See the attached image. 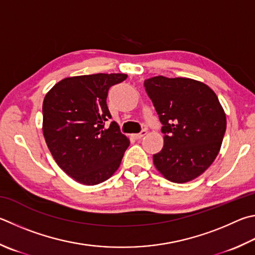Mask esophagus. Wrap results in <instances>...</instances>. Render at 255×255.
I'll list each match as a JSON object with an SVG mask.
<instances>
[{
    "label": "esophagus",
    "instance_id": "1",
    "mask_svg": "<svg viewBox=\"0 0 255 255\" xmlns=\"http://www.w3.org/2000/svg\"><path fill=\"white\" fill-rule=\"evenodd\" d=\"M147 133V131L145 130V129H143V130H141L139 133H133V138H136V139H140V138H142L143 136H145Z\"/></svg>",
    "mask_w": 255,
    "mask_h": 255
}]
</instances>
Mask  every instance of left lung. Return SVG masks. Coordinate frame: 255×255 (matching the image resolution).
<instances>
[{
  "label": "left lung",
  "mask_w": 255,
  "mask_h": 255,
  "mask_svg": "<svg viewBox=\"0 0 255 255\" xmlns=\"http://www.w3.org/2000/svg\"><path fill=\"white\" fill-rule=\"evenodd\" d=\"M145 89L163 124L164 146L152 156L166 179L186 183L210 167L221 149L226 116L210 87L189 78L157 76Z\"/></svg>",
  "instance_id": "obj_1"
}]
</instances>
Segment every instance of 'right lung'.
<instances>
[{"label": "right lung", "mask_w": 255, "mask_h": 255, "mask_svg": "<svg viewBox=\"0 0 255 255\" xmlns=\"http://www.w3.org/2000/svg\"><path fill=\"white\" fill-rule=\"evenodd\" d=\"M125 73L64 78L44 97L42 130L51 155L64 173L83 185L112 177L122 163L129 138L120 132L107 106L109 88Z\"/></svg>", "instance_id": "1"}]
</instances>
